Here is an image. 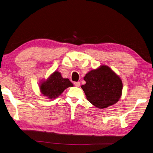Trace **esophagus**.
Returning a JSON list of instances; mask_svg holds the SVG:
<instances>
[{
  "label": "esophagus",
  "mask_w": 153,
  "mask_h": 153,
  "mask_svg": "<svg viewBox=\"0 0 153 153\" xmlns=\"http://www.w3.org/2000/svg\"><path fill=\"white\" fill-rule=\"evenodd\" d=\"M74 85H75V86L79 87V86H80V83H79V82H75V83H74Z\"/></svg>",
  "instance_id": "1"
}]
</instances>
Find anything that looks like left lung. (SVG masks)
Here are the masks:
<instances>
[{"mask_svg":"<svg viewBox=\"0 0 153 153\" xmlns=\"http://www.w3.org/2000/svg\"><path fill=\"white\" fill-rule=\"evenodd\" d=\"M83 79L86 84L81 88L86 99L94 106L106 108L120 100L123 90L121 79L106 65L90 71Z\"/></svg>","mask_w":153,"mask_h":153,"instance_id":"obj_1","label":"left lung"}]
</instances>
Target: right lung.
I'll return each mask as SVG.
<instances>
[{"label": "right lung", "mask_w": 153, "mask_h": 153, "mask_svg": "<svg viewBox=\"0 0 153 153\" xmlns=\"http://www.w3.org/2000/svg\"><path fill=\"white\" fill-rule=\"evenodd\" d=\"M40 91L48 99H55L59 97L63 91L74 85L68 78H63L60 72L55 71L45 80L40 83Z\"/></svg>", "instance_id": "add662e5"}]
</instances>
